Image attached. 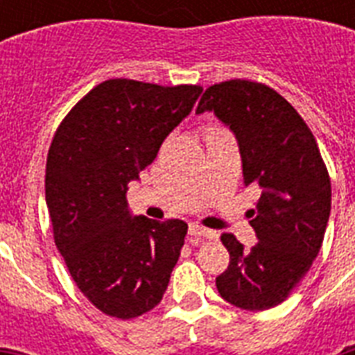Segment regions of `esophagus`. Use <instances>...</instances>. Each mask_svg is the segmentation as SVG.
Returning <instances> with one entry per match:
<instances>
[{"label": "esophagus", "instance_id": "34e87169", "mask_svg": "<svg viewBox=\"0 0 355 355\" xmlns=\"http://www.w3.org/2000/svg\"><path fill=\"white\" fill-rule=\"evenodd\" d=\"M189 236L193 237H206V239H214V237H217L216 232H211V230H208V228H202L199 227V225H189Z\"/></svg>", "mask_w": 355, "mask_h": 355}]
</instances>
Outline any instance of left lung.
Segmentation results:
<instances>
[{
  "label": "left lung",
  "instance_id": "1",
  "mask_svg": "<svg viewBox=\"0 0 355 355\" xmlns=\"http://www.w3.org/2000/svg\"><path fill=\"white\" fill-rule=\"evenodd\" d=\"M210 110L236 134L243 182L259 193L248 211L258 243L245 248L234 234L217 291L241 309L284 302L308 272L324 239L331 210L330 175L300 114L269 86L232 79L206 88L197 114Z\"/></svg>",
  "mask_w": 355,
  "mask_h": 355
}]
</instances>
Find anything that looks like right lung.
<instances>
[{
    "instance_id": "1",
    "label": "right lung",
    "mask_w": 355,
    "mask_h": 355,
    "mask_svg": "<svg viewBox=\"0 0 355 355\" xmlns=\"http://www.w3.org/2000/svg\"><path fill=\"white\" fill-rule=\"evenodd\" d=\"M202 88L110 79L58 125L47 153L46 202L53 237L80 293L116 319L158 306L188 225L128 211V184L193 108Z\"/></svg>"
}]
</instances>
